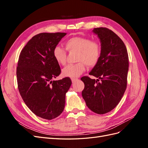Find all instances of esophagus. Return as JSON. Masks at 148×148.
<instances>
[{
  "instance_id": "34e87169",
  "label": "esophagus",
  "mask_w": 148,
  "mask_h": 148,
  "mask_svg": "<svg viewBox=\"0 0 148 148\" xmlns=\"http://www.w3.org/2000/svg\"><path fill=\"white\" fill-rule=\"evenodd\" d=\"M71 79V82H72L73 83V82H75V81H77V80L78 79V78H72Z\"/></svg>"
}]
</instances>
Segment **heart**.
Returning a JSON list of instances; mask_svg holds the SVG:
<instances>
[{"mask_svg": "<svg viewBox=\"0 0 148 148\" xmlns=\"http://www.w3.org/2000/svg\"><path fill=\"white\" fill-rule=\"evenodd\" d=\"M66 50L69 52H77L75 64L68 65L62 70L64 77L76 78L84 72L86 65L95 66L99 60L101 48L99 42L85 37H73L65 42ZM53 57L57 63L64 65L66 62L67 54L64 49L56 46L53 50Z\"/></svg>", "mask_w": 148, "mask_h": 148, "instance_id": "1", "label": "heart"}]
</instances>
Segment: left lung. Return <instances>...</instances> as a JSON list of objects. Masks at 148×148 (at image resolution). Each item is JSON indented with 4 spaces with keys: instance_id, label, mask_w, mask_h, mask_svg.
I'll return each mask as SVG.
<instances>
[{
    "instance_id": "left-lung-1",
    "label": "left lung",
    "mask_w": 148,
    "mask_h": 148,
    "mask_svg": "<svg viewBox=\"0 0 148 148\" xmlns=\"http://www.w3.org/2000/svg\"><path fill=\"white\" fill-rule=\"evenodd\" d=\"M93 33L101 43L98 63L89 75L97 78L83 77L82 96L88 108L98 114H104L118 105L126 90L129 61L124 42L112 31L96 28Z\"/></svg>"
}]
</instances>
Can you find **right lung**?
<instances>
[{
  "instance_id": "obj_1",
  "label": "right lung",
  "mask_w": 148,
  "mask_h": 148,
  "mask_svg": "<svg viewBox=\"0 0 148 148\" xmlns=\"http://www.w3.org/2000/svg\"><path fill=\"white\" fill-rule=\"evenodd\" d=\"M65 33L35 35L22 49L18 61V88L28 108L38 117L52 120L63 112L70 78L53 80L61 73L53 50Z\"/></svg>"
}]
</instances>
